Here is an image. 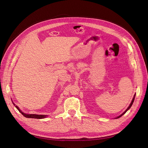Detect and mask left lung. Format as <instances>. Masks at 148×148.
Segmentation results:
<instances>
[{
    "label": "left lung",
    "instance_id": "8db88e82",
    "mask_svg": "<svg viewBox=\"0 0 148 148\" xmlns=\"http://www.w3.org/2000/svg\"><path fill=\"white\" fill-rule=\"evenodd\" d=\"M135 95H134V97H133V99H132V102H131V104H130V106H129V107H128V108H127V109L126 110H125V112H124L122 114V115H120V116H119V117H117V118H116V119H118V118H120V117H122V116L124 114H125V113H126L127 112V111L130 109V107H132V104H133V102H134V100H135Z\"/></svg>",
    "mask_w": 148,
    "mask_h": 148
}]
</instances>
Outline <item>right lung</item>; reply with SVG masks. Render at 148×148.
<instances>
[{"instance_id": "obj_1", "label": "right lung", "mask_w": 148, "mask_h": 148, "mask_svg": "<svg viewBox=\"0 0 148 148\" xmlns=\"http://www.w3.org/2000/svg\"><path fill=\"white\" fill-rule=\"evenodd\" d=\"M13 104H14L15 106V104H14V103L13 102ZM15 107L18 110V111L20 112H21L22 114V115H23L24 117H26V118H33V119H44L46 117L47 115H36V114H24L23 112H22L20 110V109L18 108V107L15 106Z\"/></svg>"}]
</instances>
